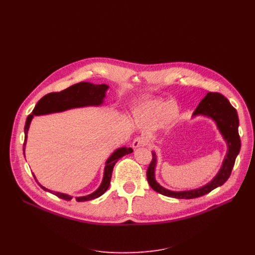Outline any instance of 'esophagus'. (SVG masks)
Listing matches in <instances>:
<instances>
[{
    "instance_id": "esophagus-1",
    "label": "esophagus",
    "mask_w": 255,
    "mask_h": 255,
    "mask_svg": "<svg viewBox=\"0 0 255 255\" xmlns=\"http://www.w3.org/2000/svg\"><path fill=\"white\" fill-rule=\"evenodd\" d=\"M144 144H145V141H144V139H143L142 137H140V136L134 138V139H133V141H132V146H133V148H134V149L140 148V146H143Z\"/></svg>"
}]
</instances>
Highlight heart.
Here are the masks:
<instances>
[{
    "instance_id": "obj_1",
    "label": "heart",
    "mask_w": 255,
    "mask_h": 255,
    "mask_svg": "<svg viewBox=\"0 0 255 255\" xmlns=\"http://www.w3.org/2000/svg\"><path fill=\"white\" fill-rule=\"evenodd\" d=\"M136 117L142 123L156 126L160 123L167 125L178 116V109L175 103H167L161 100H148L142 102L135 111Z\"/></svg>"
}]
</instances>
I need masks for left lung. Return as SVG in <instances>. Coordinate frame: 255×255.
Returning a JSON list of instances; mask_svg holds the SVG:
<instances>
[{
	"mask_svg": "<svg viewBox=\"0 0 255 255\" xmlns=\"http://www.w3.org/2000/svg\"><path fill=\"white\" fill-rule=\"evenodd\" d=\"M193 115L208 116L216 121L217 126L220 132L222 133L224 139L226 140L227 145H229V151H227L226 157L223 161V165L219 170L218 175L206 186L202 187V188L175 192L163 188V187L160 186L155 181L154 169L156 164V155L155 153H153V159L151 163L149 164L148 170H146V179H148V183L152 187V189L160 194L181 199L196 198L199 196H203L217 188V187L223 185L231 176L233 167L235 165L236 158L241 149V139L238 131L239 118L236 109L230 103L229 100H227L223 95H221V94L210 92L207 94V96L200 101Z\"/></svg>",
	"mask_w": 255,
	"mask_h": 255,
	"instance_id": "obj_1",
	"label": "left lung"
}]
</instances>
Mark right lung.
<instances>
[{
	"instance_id": "right-lung-1",
	"label": "right lung",
	"mask_w": 255,
	"mask_h": 255,
	"mask_svg": "<svg viewBox=\"0 0 255 255\" xmlns=\"http://www.w3.org/2000/svg\"><path fill=\"white\" fill-rule=\"evenodd\" d=\"M107 85H93L91 83H79L75 84L69 88H67L61 92H52L49 94H46L41 99L38 101L36 104L35 109L33 111V114L26 118L25 125H24V142H23V153H24V145L26 141V133H28L29 126L31 121L33 119V116H39V115H46L50 113H57V112H63L69 109H73V107H80V106H87V105H100L103 102V98L105 96V91L107 90ZM133 150L131 148H121L118 149L106 161L105 169H104V177L103 181L100 185L99 188L93 192L90 195L83 196V197H76L77 202H87V200H92L94 198H97L101 196L107 189H109L111 179H112V172L114 169L115 164L117 163L118 160L127 154L132 153ZM40 185V184H39ZM41 188L44 190L57 195L58 197L70 200L72 197L59 193V192H52L44 187L40 185Z\"/></svg>"
}]
</instances>
